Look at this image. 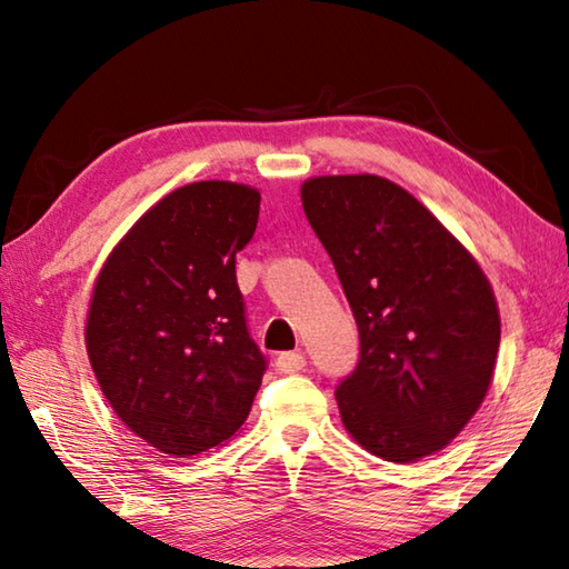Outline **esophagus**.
<instances>
[{
	"mask_svg": "<svg viewBox=\"0 0 569 569\" xmlns=\"http://www.w3.org/2000/svg\"><path fill=\"white\" fill-rule=\"evenodd\" d=\"M306 367L303 352H283L276 357V369L281 373H296Z\"/></svg>",
	"mask_w": 569,
	"mask_h": 569,
	"instance_id": "34e87169",
	"label": "esophagus"
}]
</instances>
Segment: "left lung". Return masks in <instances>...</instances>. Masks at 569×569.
Here are the masks:
<instances>
[{
    "label": "left lung",
    "instance_id": "left-lung-1",
    "mask_svg": "<svg viewBox=\"0 0 569 569\" xmlns=\"http://www.w3.org/2000/svg\"><path fill=\"white\" fill-rule=\"evenodd\" d=\"M359 328V365L335 391L349 435L389 462L442 450L485 401L501 322L469 251L379 176L300 188Z\"/></svg>",
    "mask_w": 569,
    "mask_h": 569
}]
</instances>
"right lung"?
<instances>
[{
  "instance_id": "add662e5",
  "label": "right lung",
  "mask_w": 569,
  "mask_h": 569,
  "mask_svg": "<svg viewBox=\"0 0 569 569\" xmlns=\"http://www.w3.org/2000/svg\"><path fill=\"white\" fill-rule=\"evenodd\" d=\"M249 186L173 190L119 241L94 283L88 357L124 426L163 455H200L244 426L266 371L237 253L259 222Z\"/></svg>"
}]
</instances>
